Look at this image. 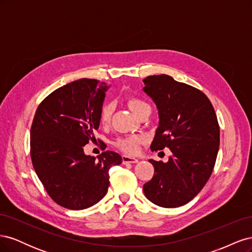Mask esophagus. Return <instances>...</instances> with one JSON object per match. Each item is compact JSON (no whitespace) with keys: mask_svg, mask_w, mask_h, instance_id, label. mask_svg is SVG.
<instances>
[{"mask_svg":"<svg viewBox=\"0 0 252 252\" xmlns=\"http://www.w3.org/2000/svg\"><path fill=\"white\" fill-rule=\"evenodd\" d=\"M122 162H123L124 165H126V164H134V163H138V158H131V157H128V156L124 155V156H122Z\"/></svg>","mask_w":252,"mask_h":252,"instance_id":"obj_1","label":"esophagus"}]
</instances>
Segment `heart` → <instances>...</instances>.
<instances>
[{
  "label": "heart",
  "instance_id": "obj_1",
  "mask_svg": "<svg viewBox=\"0 0 252 252\" xmlns=\"http://www.w3.org/2000/svg\"><path fill=\"white\" fill-rule=\"evenodd\" d=\"M128 106L132 110V112L136 117L146 110H150V106L147 102H145L142 98L138 97H130L128 98ZM113 112V104L112 103H105L100 110V122L102 125H107ZM145 142V138L143 135H128V136H119L114 141V145L120 150L126 152L128 155H133L139 149L140 144Z\"/></svg>",
  "mask_w": 252,
  "mask_h": 252
}]
</instances>
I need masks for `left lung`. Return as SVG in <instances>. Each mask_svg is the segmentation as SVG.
<instances>
[{
    "instance_id": "8db88e82",
    "label": "left lung",
    "mask_w": 252,
    "mask_h": 252,
    "mask_svg": "<svg viewBox=\"0 0 252 252\" xmlns=\"http://www.w3.org/2000/svg\"><path fill=\"white\" fill-rule=\"evenodd\" d=\"M143 81L159 118L150 149L171 151L167 163L149 159L155 173L144 184V193L161 207H180L201 191L213 171L220 145L217 114L204 93L170 75H150Z\"/></svg>"
}]
</instances>
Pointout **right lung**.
<instances>
[{
	"mask_svg": "<svg viewBox=\"0 0 252 252\" xmlns=\"http://www.w3.org/2000/svg\"><path fill=\"white\" fill-rule=\"evenodd\" d=\"M107 84L81 79L58 88L37 107L30 129L33 168L51 199L62 207L81 210L107 193L109 169L120 165L117 152L97 158L83 147L94 140Z\"/></svg>",
	"mask_w": 252,
	"mask_h": 252,
	"instance_id": "add662e5",
	"label": "right lung"
}]
</instances>
